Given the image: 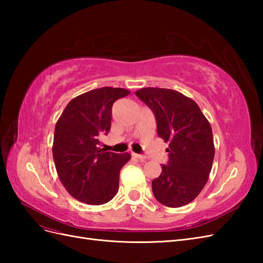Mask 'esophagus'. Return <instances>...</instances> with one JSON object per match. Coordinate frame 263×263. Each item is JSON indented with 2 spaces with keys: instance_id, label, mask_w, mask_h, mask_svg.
<instances>
[{
  "instance_id": "obj_1",
  "label": "esophagus",
  "mask_w": 263,
  "mask_h": 263,
  "mask_svg": "<svg viewBox=\"0 0 263 263\" xmlns=\"http://www.w3.org/2000/svg\"><path fill=\"white\" fill-rule=\"evenodd\" d=\"M133 156L135 157V158H137V159H139V160H141V161H144L145 159H146V157L145 156H142V155H139V154H133Z\"/></svg>"
}]
</instances>
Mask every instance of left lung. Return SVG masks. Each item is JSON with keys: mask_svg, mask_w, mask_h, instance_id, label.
<instances>
[{"mask_svg": "<svg viewBox=\"0 0 263 263\" xmlns=\"http://www.w3.org/2000/svg\"><path fill=\"white\" fill-rule=\"evenodd\" d=\"M135 94L155 114L158 136L169 141V160L151 183L154 195L168 208H181L209 180L215 155L212 127L196 103L178 91L145 87Z\"/></svg>", "mask_w": 263, "mask_h": 263, "instance_id": "obj_1", "label": "left lung"}]
</instances>
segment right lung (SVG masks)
<instances>
[{"instance_id":"right-lung-1","label":"right lung","mask_w":263,"mask_h":263,"mask_svg":"<svg viewBox=\"0 0 263 263\" xmlns=\"http://www.w3.org/2000/svg\"><path fill=\"white\" fill-rule=\"evenodd\" d=\"M129 93L109 86L85 92L69 102L55 124V170L68 193L78 201L102 205L117 193L119 171L130 155L98 148L99 137L110 129L114 102Z\"/></svg>"}]
</instances>
